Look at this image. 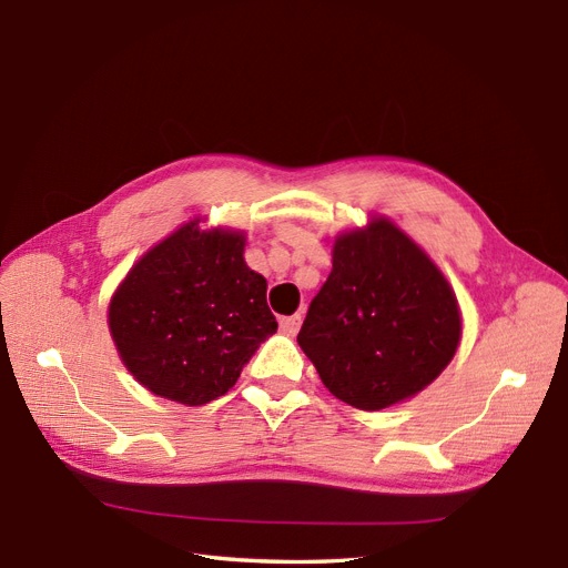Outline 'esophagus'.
Masks as SVG:
<instances>
[{
  "instance_id": "obj_1",
  "label": "esophagus",
  "mask_w": 568,
  "mask_h": 568,
  "mask_svg": "<svg viewBox=\"0 0 568 568\" xmlns=\"http://www.w3.org/2000/svg\"><path fill=\"white\" fill-rule=\"evenodd\" d=\"M300 325H302V314H295V316H287V318H283L281 321V331L285 333V335H297V331H300Z\"/></svg>"
}]
</instances>
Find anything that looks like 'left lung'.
Instances as JSON below:
<instances>
[{
	"label": "left lung",
	"instance_id": "1",
	"mask_svg": "<svg viewBox=\"0 0 568 568\" xmlns=\"http://www.w3.org/2000/svg\"><path fill=\"white\" fill-rule=\"evenodd\" d=\"M297 342L325 389L361 410L423 392L460 342V311L427 254L387 219L335 241Z\"/></svg>",
	"mask_w": 568,
	"mask_h": 568
}]
</instances>
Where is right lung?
Masks as SVG:
<instances>
[{
    "label": "right lung",
    "instance_id": "1",
    "mask_svg": "<svg viewBox=\"0 0 568 568\" xmlns=\"http://www.w3.org/2000/svg\"><path fill=\"white\" fill-rule=\"evenodd\" d=\"M245 235L181 226L134 264L108 323L130 373L158 396L203 406L224 396L278 331Z\"/></svg>",
    "mask_w": 568,
    "mask_h": 568
}]
</instances>
